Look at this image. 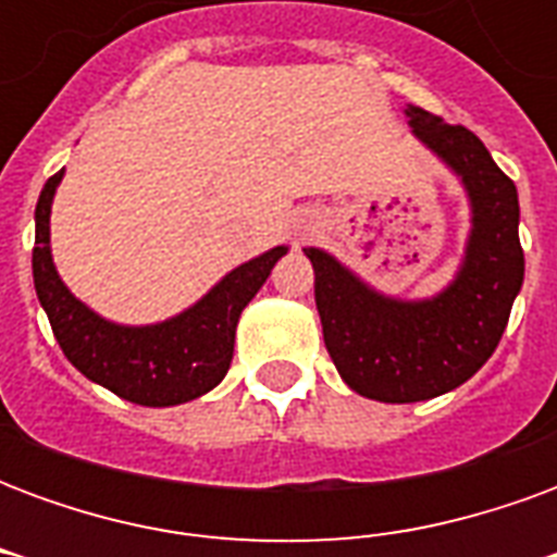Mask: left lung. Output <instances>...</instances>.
Here are the masks:
<instances>
[{
	"label": "left lung",
	"instance_id": "1",
	"mask_svg": "<svg viewBox=\"0 0 557 557\" xmlns=\"http://www.w3.org/2000/svg\"><path fill=\"white\" fill-rule=\"evenodd\" d=\"M403 113L468 196L471 230L454 280L432 298H397L327 250L304 247L331 361L355 394L379 403H420L468 382L492 358L525 280L516 184L468 127L414 103Z\"/></svg>",
	"mask_w": 557,
	"mask_h": 557
}]
</instances>
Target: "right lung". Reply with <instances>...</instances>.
<instances>
[{
  "mask_svg": "<svg viewBox=\"0 0 557 557\" xmlns=\"http://www.w3.org/2000/svg\"><path fill=\"white\" fill-rule=\"evenodd\" d=\"M62 175L65 170L44 184L35 206L32 277L67 361L95 385L148 409L182 406L218 387L232 363L242 310L253 301L271 268L289 247L280 244L232 268L199 301L163 322L119 325L79 301L55 271L50 250V211Z\"/></svg>",
  "mask_w": 557,
  "mask_h": 557,
  "instance_id": "add662e5",
  "label": "right lung"
}]
</instances>
